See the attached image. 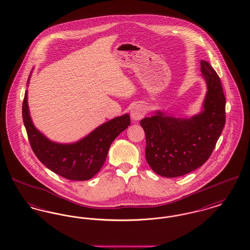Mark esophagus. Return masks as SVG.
Returning <instances> with one entry per match:
<instances>
[{"label": "esophagus", "instance_id": "34e87169", "mask_svg": "<svg viewBox=\"0 0 250 250\" xmlns=\"http://www.w3.org/2000/svg\"><path fill=\"white\" fill-rule=\"evenodd\" d=\"M145 114H146V108L143 104H137L131 109V118L134 121H140L143 119Z\"/></svg>", "mask_w": 250, "mask_h": 250}]
</instances>
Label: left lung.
I'll list each match as a JSON object with an SVG mask.
<instances>
[{
  "label": "left lung",
  "mask_w": 250,
  "mask_h": 250,
  "mask_svg": "<svg viewBox=\"0 0 250 250\" xmlns=\"http://www.w3.org/2000/svg\"><path fill=\"white\" fill-rule=\"evenodd\" d=\"M201 72L208 89L201 113L176 118L156 111L154 116L141 121L146 137V160L158 175L178 177L202 166L223 130L226 100L220 79L203 60Z\"/></svg>",
  "instance_id": "1"
}]
</instances>
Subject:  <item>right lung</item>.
<instances>
[{
	"mask_svg": "<svg viewBox=\"0 0 250 250\" xmlns=\"http://www.w3.org/2000/svg\"><path fill=\"white\" fill-rule=\"evenodd\" d=\"M22 118L36 157L56 174L73 181L93 178L104 165L110 144L130 125L129 114H125L101 125L77 143H53L34 125L29 112L27 90L22 103Z\"/></svg>",
	"mask_w": 250,
	"mask_h": 250,
	"instance_id": "add662e5",
	"label": "right lung"
}]
</instances>
